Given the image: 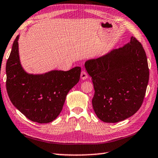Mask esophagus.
Wrapping results in <instances>:
<instances>
[{"label": "esophagus", "mask_w": 158, "mask_h": 158, "mask_svg": "<svg viewBox=\"0 0 158 158\" xmlns=\"http://www.w3.org/2000/svg\"><path fill=\"white\" fill-rule=\"evenodd\" d=\"M80 78H81L82 80H85L88 78V76H87V73H86V71H82L81 73H80Z\"/></svg>", "instance_id": "esophagus-1"}]
</instances>
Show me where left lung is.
I'll return each instance as SVG.
<instances>
[{
    "mask_svg": "<svg viewBox=\"0 0 158 158\" xmlns=\"http://www.w3.org/2000/svg\"><path fill=\"white\" fill-rule=\"evenodd\" d=\"M95 90L92 105L97 117L115 123L140 108L149 79L147 55L134 37L130 43L85 62Z\"/></svg>",
    "mask_w": 158,
    "mask_h": 158,
    "instance_id": "left-lung-1",
    "label": "left lung"
}]
</instances>
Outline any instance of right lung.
Listing matches in <instances>:
<instances>
[{"label": "right lung", "instance_id": "add662e5", "mask_svg": "<svg viewBox=\"0 0 158 158\" xmlns=\"http://www.w3.org/2000/svg\"><path fill=\"white\" fill-rule=\"evenodd\" d=\"M18 35L6 64V87L11 103L29 120L49 123L58 117L69 91L78 82L81 68L29 73L20 60Z\"/></svg>", "mask_w": 158, "mask_h": 158}]
</instances>
